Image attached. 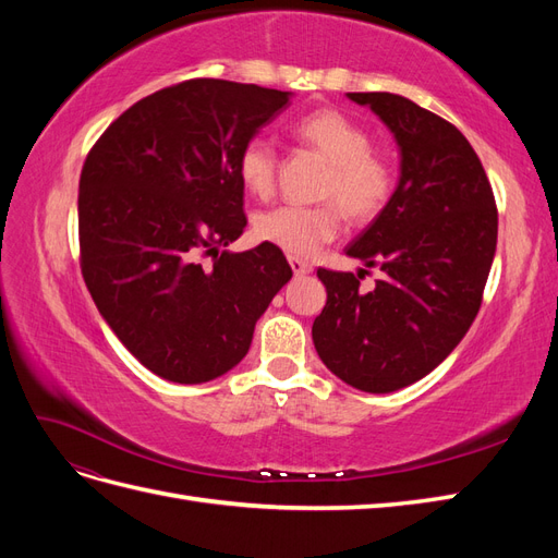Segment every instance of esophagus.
Masks as SVG:
<instances>
[{
    "mask_svg": "<svg viewBox=\"0 0 558 558\" xmlns=\"http://www.w3.org/2000/svg\"><path fill=\"white\" fill-rule=\"evenodd\" d=\"M289 265L295 275H310L312 272V265L307 260H302L298 256H289Z\"/></svg>",
    "mask_w": 558,
    "mask_h": 558,
    "instance_id": "esophagus-1",
    "label": "esophagus"
}]
</instances>
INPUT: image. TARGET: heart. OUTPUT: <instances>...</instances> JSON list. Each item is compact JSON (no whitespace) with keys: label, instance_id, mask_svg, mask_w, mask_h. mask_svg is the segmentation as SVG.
<instances>
[{"label":"heart","instance_id":"b5f03b06","mask_svg":"<svg viewBox=\"0 0 558 558\" xmlns=\"http://www.w3.org/2000/svg\"><path fill=\"white\" fill-rule=\"evenodd\" d=\"M293 134L328 160L320 183V205H279L256 216V238L291 256H312L340 232L342 214L353 223H367L384 211L396 191V167L373 148L369 132L337 109H318L298 118ZM238 177L244 189L267 197L275 191L277 150L263 137L244 142L238 156ZM335 198L341 205L337 208Z\"/></svg>","mask_w":558,"mask_h":558}]
</instances>
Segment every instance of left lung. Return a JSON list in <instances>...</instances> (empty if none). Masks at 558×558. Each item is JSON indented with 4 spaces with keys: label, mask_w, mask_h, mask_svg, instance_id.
<instances>
[{
    "label": "left lung",
    "mask_w": 558,
    "mask_h": 558,
    "mask_svg": "<svg viewBox=\"0 0 558 558\" xmlns=\"http://www.w3.org/2000/svg\"><path fill=\"white\" fill-rule=\"evenodd\" d=\"M391 128L400 183L384 211L347 253L379 267L373 291L363 272L318 267L326 307L312 326L332 375L367 393L398 391L440 365L475 320L498 240L492 183L463 132L393 93H349Z\"/></svg>",
    "instance_id": "obj_1"
}]
</instances>
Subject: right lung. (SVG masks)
I'll use <instances>...</instances> for the list:
<instances>
[{
  "instance_id": "1",
  "label": "right lung",
  "mask_w": 558,
  "mask_h": 558,
  "mask_svg": "<svg viewBox=\"0 0 558 558\" xmlns=\"http://www.w3.org/2000/svg\"><path fill=\"white\" fill-rule=\"evenodd\" d=\"M286 105L281 90L189 78L123 111L83 162V281L118 340L162 379L202 384L238 365L293 277L267 242L218 251L246 226L240 148Z\"/></svg>"
}]
</instances>
